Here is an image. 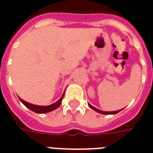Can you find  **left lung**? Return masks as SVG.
<instances>
[{
  "instance_id": "left-lung-1",
  "label": "left lung",
  "mask_w": 153,
  "mask_h": 153,
  "mask_svg": "<svg viewBox=\"0 0 153 153\" xmlns=\"http://www.w3.org/2000/svg\"><path fill=\"white\" fill-rule=\"evenodd\" d=\"M88 106L90 107V108H91V109L94 110V111H96V112H98V113L102 114H115L118 113L119 111H121L122 110H123V109H121V110H118V111H101V110L97 109V108H96V107H94L93 106H91L90 103H88Z\"/></svg>"
}]
</instances>
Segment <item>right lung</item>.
Wrapping results in <instances>:
<instances>
[{"label": "right lung", "instance_id": "1", "mask_svg": "<svg viewBox=\"0 0 153 153\" xmlns=\"http://www.w3.org/2000/svg\"><path fill=\"white\" fill-rule=\"evenodd\" d=\"M64 95H65V92L63 93L62 97L60 98L57 102L53 103V104L49 105V106H38V105L31 104V103H29V102L24 101V100H23L19 97V100L22 102V103H23L25 107H27L28 109H30V111H34V112L38 114H44V113H47V112H51V111H53L55 109H57V107H59L60 105H61V103H62V100H63Z\"/></svg>", "mask_w": 153, "mask_h": 153}]
</instances>
